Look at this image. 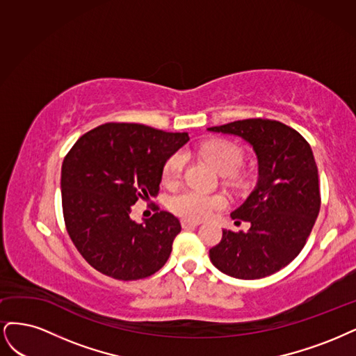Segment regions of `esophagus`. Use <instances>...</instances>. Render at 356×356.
<instances>
[{"instance_id":"esophagus-1","label":"esophagus","mask_w":356,"mask_h":356,"mask_svg":"<svg viewBox=\"0 0 356 356\" xmlns=\"http://www.w3.org/2000/svg\"><path fill=\"white\" fill-rule=\"evenodd\" d=\"M200 222H193V220H181V226L183 229H191V227H197L200 226Z\"/></svg>"}]
</instances>
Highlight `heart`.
<instances>
[{
    "mask_svg": "<svg viewBox=\"0 0 356 356\" xmlns=\"http://www.w3.org/2000/svg\"><path fill=\"white\" fill-rule=\"evenodd\" d=\"M200 155L217 170V173L223 176L235 173L241 165V161H243L239 147L226 140H213L204 143L200 147ZM183 165H185V155L181 152L171 155L163 170L164 181L175 183L181 175ZM223 204L225 200L220 195L204 193L195 189L181 191L175 193L168 200V207L171 211L183 217L185 220L193 222L209 217L214 210L223 207Z\"/></svg>",
    "mask_w": 356,
    "mask_h": 356,
    "instance_id": "obj_1",
    "label": "heart"
}]
</instances>
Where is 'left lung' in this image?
<instances>
[{"label": "left lung", "mask_w": 356, "mask_h": 356, "mask_svg": "<svg viewBox=\"0 0 356 356\" xmlns=\"http://www.w3.org/2000/svg\"><path fill=\"white\" fill-rule=\"evenodd\" d=\"M207 130L239 137L257 159L256 186L231 213L234 220L248 222L250 229H223L210 260L232 278L269 277L300 253L318 217L321 197L312 149L280 121L243 120Z\"/></svg>", "instance_id": "obj_1"}]
</instances>
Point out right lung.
Returning a JSON list of instances; mask_svg holds the SVG:
<instances>
[{
    "label": "right lung",
    "instance_id": "obj_1",
    "mask_svg": "<svg viewBox=\"0 0 356 356\" xmlns=\"http://www.w3.org/2000/svg\"><path fill=\"white\" fill-rule=\"evenodd\" d=\"M189 142L143 124L109 122L79 137L62 164L67 234L99 272L121 281L151 277L170 257L180 222L167 211L136 223V201L159 191L167 159Z\"/></svg>",
    "mask_w": 356,
    "mask_h": 356
}]
</instances>
